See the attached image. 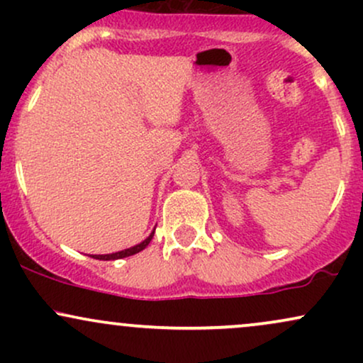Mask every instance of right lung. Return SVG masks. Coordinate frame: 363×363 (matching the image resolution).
I'll return each mask as SVG.
<instances>
[{"label":"right lung","mask_w":363,"mask_h":363,"mask_svg":"<svg viewBox=\"0 0 363 363\" xmlns=\"http://www.w3.org/2000/svg\"><path fill=\"white\" fill-rule=\"evenodd\" d=\"M153 234H155V230L152 232V234H150V237L148 239H145L143 242L141 244H138V245H135V247H129V249H124V251H119V252H114V254H104V256H94L95 259H102V261H109V259H121V257H128V256H133V254H136V252H140V251H143L145 247H147V245L150 244V240L153 239Z\"/></svg>","instance_id":"right-lung-1"}]
</instances>
